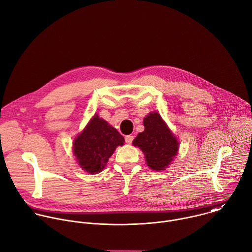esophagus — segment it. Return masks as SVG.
<instances>
[{
    "instance_id": "obj_1",
    "label": "esophagus",
    "mask_w": 252,
    "mask_h": 252,
    "mask_svg": "<svg viewBox=\"0 0 252 252\" xmlns=\"http://www.w3.org/2000/svg\"><path fill=\"white\" fill-rule=\"evenodd\" d=\"M125 139H126V142L127 144H130V143L132 142V140H133V136H132V135H126V136L125 137Z\"/></svg>"
}]
</instances>
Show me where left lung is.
Returning a JSON list of instances; mask_svg holds the SVG:
<instances>
[{
    "label": "left lung",
    "mask_w": 252,
    "mask_h": 252,
    "mask_svg": "<svg viewBox=\"0 0 252 252\" xmlns=\"http://www.w3.org/2000/svg\"><path fill=\"white\" fill-rule=\"evenodd\" d=\"M144 131L139 132L132 144L144 153L147 166L154 171H164L179 152V141L160 114L152 112L144 120Z\"/></svg>",
    "instance_id": "left-lung-1"
}]
</instances>
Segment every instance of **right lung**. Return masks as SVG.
<instances>
[{
  "instance_id": "right-lung-1",
  "label": "right lung",
  "mask_w": 252,
  "mask_h": 252,
  "mask_svg": "<svg viewBox=\"0 0 252 252\" xmlns=\"http://www.w3.org/2000/svg\"><path fill=\"white\" fill-rule=\"evenodd\" d=\"M124 142V136L115 127L95 115L74 138L72 152L79 167L94 175L103 171L116 148Z\"/></svg>"
}]
</instances>
